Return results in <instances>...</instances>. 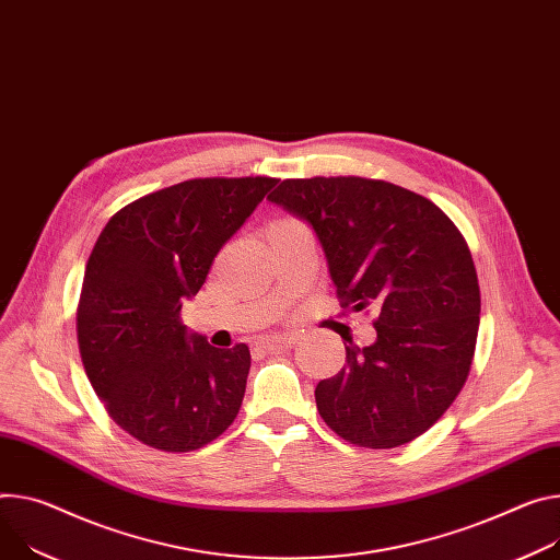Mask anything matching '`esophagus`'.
<instances>
[{
	"label": "esophagus",
	"mask_w": 560,
	"mask_h": 560,
	"mask_svg": "<svg viewBox=\"0 0 560 560\" xmlns=\"http://www.w3.org/2000/svg\"><path fill=\"white\" fill-rule=\"evenodd\" d=\"M266 343H268V348H285V346L294 343V335H277V337L268 339Z\"/></svg>",
	"instance_id": "1"
}]
</instances>
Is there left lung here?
Masks as SVG:
<instances>
[{
  "instance_id": "1",
  "label": "left lung",
  "mask_w": 560,
  "mask_h": 560,
  "mask_svg": "<svg viewBox=\"0 0 560 560\" xmlns=\"http://www.w3.org/2000/svg\"><path fill=\"white\" fill-rule=\"evenodd\" d=\"M268 198L313 225L341 308L377 311V339L348 341L343 369L317 384L319 416L354 446L416 440L474 362L480 285L465 236L429 198L377 178H288Z\"/></svg>"
}]
</instances>
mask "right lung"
I'll return each mask as SVG.
<instances>
[{"mask_svg":"<svg viewBox=\"0 0 560 560\" xmlns=\"http://www.w3.org/2000/svg\"><path fill=\"white\" fill-rule=\"evenodd\" d=\"M277 185L270 176L191 178L151 191L100 232L78 303L86 377L138 442L187 453L238 416L249 348H214L183 326L225 241Z\"/></svg>","mask_w":560,"mask_h":560,"instance_id":"1","label":"right lung"}]
</instances>
